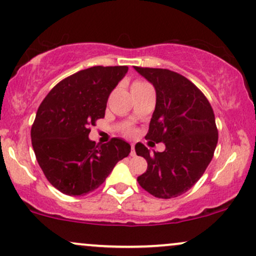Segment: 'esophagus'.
Masks as SVG:
<instances>
[{
  "label": "esophagus",
  "instance_id": "obj_1",
  "mask_svg": "<svg viewBox=\"0 0 256 256\" xmlns=\"http://www.w3.org/2000/svg\"><path fill=\"white\" fill-rule=\"evenodd\" d=\"M131 156H134L136 155V152H134V144H131V152H130Z\"/></svg>",
  "mask_w": 256,
  "mask_h": 256
}]
</instances>
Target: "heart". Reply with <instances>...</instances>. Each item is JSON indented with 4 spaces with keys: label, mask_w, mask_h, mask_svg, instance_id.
<instances>
[{
    "label": "heart",
    "mask_w": 256,
    "mask_h": 256,
    "mask_svg": "<svg viewBox=\"0 0 256 256\" xmlns=\"http://www.w3.org/2000/svg\"><path fill=\"white\" fill-rule=\"evenodd\" d=\"M126 132H128V134H131L132 130H131V128H128V130H126Z\"/></svg>",
    "instance_id": "heart-1"
}]
</instances>
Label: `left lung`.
<instances>
[{
  "mask_svg": "<svg viewBox=\"0 0 256 256\" xmlns=\"http://www.w3.org/2000/svg\"><path fill=\"white\" fill-rule=\"evenodd\" d=\"M134 70L156 91L146 140L166 146L162 152L150 155L146 146L137 143V155L148 162L137 182L155 198H177L202 177L212 160L218 143L213 108L204 92L177 72L137 66Z\"/></svg>",
  "mask_w": 256,
  "mask_h": 256,
  "instance_id": "1",
  "label": "left lung"
}]
</instances>
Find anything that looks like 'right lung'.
<instances>
[{"label": "right lung", "instance_id": "obj_1", "mask_svg": "<svg viewBox=\"0 0 256 256\" xmlns=\"http://www.w3.org/2000/svg\"><path fill=\"white\" fill-rule=\"evenodd\" d=\"M128 66H94L62 79L38 107L31 128L34 155L52 186L70 196L86 195L128 156L120 138L100 146L89 140L90 126L104 118L112 90Z\"/></svg>", "mask_w": 256, "mask_h": 256}]
</instances>
